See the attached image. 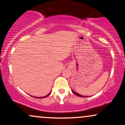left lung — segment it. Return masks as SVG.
I'll use <instances>...</instances> for the list:
<instances>
[{"label": "left lung", "instance_id": "obj_1", "mask_svg": "<svg viewBox=\"0 0 125 125\" xmlns=\"http://www.w3.org/2000/svg\"><path fill=\"white\" fill-rule=\"evenodd\" d=\"M72 91H73V93H74V94H75V95H76L79 96V97H86V96H84V95H80V94H78V93H77L76 92H75V91H74V90H72Z\"/></svg>", "mask_w": 125, "mask_h": 125}]
</instances>
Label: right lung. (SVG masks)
I'll use <instances>...</instances> for the list:
<instances>
[{"instance_id": "add662e5", "label": "right lung", "mask_w": 125, "mask_h": 125, "mask_svg": "<svg viewBox=\"0 0 125 125\" xmlns=\"http://www.w3.org/2000/svg\"><path fill=\"white\" fill-rule=\"evenodd\" d=\"M50 94L51 93H49V94H48V95H46V96H44V97H35V98H45V97H47L48 96H49V95H50Z\"/></svg>"}]
</instances>
